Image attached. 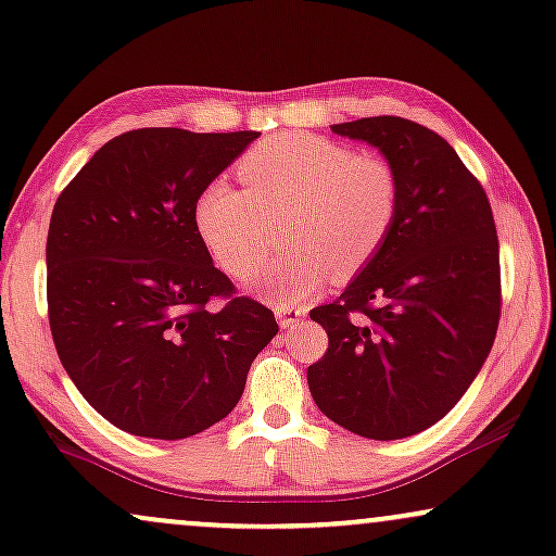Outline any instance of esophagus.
Masks as SVG:
<instances>
[{
  "mask_svg": "<svg viewBox=\"0 0 556 556\" xmlns=\"http://www.w3.org/2000/svg\"><path fill=\"white\" fill-rule=\"evenodd\" d=\"M277 318H279V326L282 329H292V326L300 324V320L305 318V307L300 305H277Z\"/></svg>",
  "mask_w": 556,
  "mask_h": 556,
  "instance_id": "1",
  "label": "esophagus"
}]
</instances>
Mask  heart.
<instances>
[{
  "label": "heart",
  "mask_w": 556,
  "mask_h": 556,
  "mask_svg": "<svg viewBox=\"0 0 556 556\" xmlns=\"http://www.w3.org/2000/svg\"><path fill=\"white\" fill-rule=\"evenodd\" d=\"M243 189L217 178L197 199V227L230 277L256 274L274 245L290 251L258 274L253 290L287 305L333 277L350 282L386 249L401 214L396 165L380 152L307 131H282L238 160Z\"/></svg>",
  "instance_id": "b5f03b06"
}]
</instances>
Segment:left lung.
Here are the masks:
<instances>
[{
	"label": "left lung",
	"mask_w": 556,
	"mask_h": 556,
	"mask_svg": "<svg viewBox=\"0 0 556 556\" xmlns=\"http://www.w3.org/2000/svg\"><path fill=\"white\" fill-rule=\"evenodd\" d=\"M331 131L396 165L401 214L378 258L311 311L329 350L307 367V386L344 430L409 438L458 404L492 350L503 307L497 227L477 176L438 131L401 116Z\"/></svg>",
	"instance_id": "8db88e82"
}]
</instances>
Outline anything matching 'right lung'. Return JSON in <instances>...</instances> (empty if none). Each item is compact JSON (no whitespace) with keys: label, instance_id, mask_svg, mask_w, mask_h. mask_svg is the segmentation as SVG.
<instances>
[{"label":"right lung","instance_id":"obj_1","mask_svg":"<svg viewBox=\"0 0 556 556\" xmlns=\"http://www.w3.org/2000/svg\"><path fill=\"white\" fill-rule=\"evenodd\" d=\"M258 131L134 129L59 193L46 240L56 354L118 430L184 440L243 396L274 313L212 264L197 199Z\"/></svg>","mask_w":556,"mask_h":556}]
</instances>
